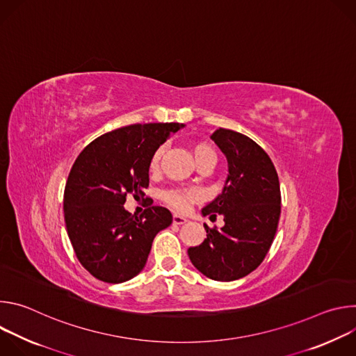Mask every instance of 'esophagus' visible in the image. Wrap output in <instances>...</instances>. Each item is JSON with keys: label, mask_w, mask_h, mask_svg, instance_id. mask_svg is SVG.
I'll list each match as a JSON object with an SVG mask.
<instances>
[{"label": "esophagus", "mask_w": 356, "mask_h": 356, "mask_svg": "<svg viewBox=\"0 0 356 356\" xmlns=\"http://www.w3.org/2000/svg\"><path fill=\"white\" fill-rule=\"evenodd\" d=\"M188 220L186 218V217H183V216H179V214H175L173 216V224H176V225H181V224H186Z\"/></svg>", "instance_id": "1"}]
</instances>
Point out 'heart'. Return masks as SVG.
<instances>
[{"label": "heart", "instance_id": "heart-1", "mask_svg": "<svg viewBox=\"0 0 356 356\" xmlns=\"http://www.w3.org/2000/svg\"><path fill=\"white\" fill-rule=\"evenodd\" d=\"M162 154H163V147L156 149L154 156H152V159H150V169L152 170H155L158 168L159 161L162 158ZM206 155H214L216 156L214 150L210 146H207V145H197V146H194V158H195V161H198L200 158L206 156ZM197 198H198V191L197 190H181V188L170 190L165 195V200L169 202V204L172 207H175L176 210H180V211L187 210L191 202L195 201Z\"/></svg>", "mask_w": 356, "mask_h": 356}]
</instances>
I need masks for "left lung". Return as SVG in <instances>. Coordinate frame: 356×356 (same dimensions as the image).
Instances as JSON below:
<instances>
[{
    "label": "left lung",
    "mask_w": 356,
    "mask_h": 356,
    "mask_svg": "<svg viewBox=\"0 0 356 356\" xmlns=\"http://www.w3.org/2000/svg\"><path fill=\"white\" fill-rule=\"evenodd\" d=\"M228 162L221 194L201 210L210 220L224 217L221 229L209 228L207 238L188 248L191 264L218 282L238 280L255 270L273 242L280 217V184L266 152L250 138L220 128L210 136Z\"/></svg>",
    "instance_id": "8db88e82"
}]
</instances>
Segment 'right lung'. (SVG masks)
<instances>
[{
  "instance_id": "add662e5",
  "label": "right lung",
  "mask_w": 356,
  "mask_h": 356,
  "mask_svg": "<svg viewBox=\"0 0 356 356\" xmlns=\"http://www.w3.org/2000/svg\"><path fill=\"white\" fill-rule=\"evenodd\" d=\"M183 127H122L98 136L77 156L65 187V221L77 259L95 279L122 283L135 277L156 234L172 224L165 207H149L136 217L124 204L128 194L145 195L152 156Z\"/></svg>"
}]
</instances>
